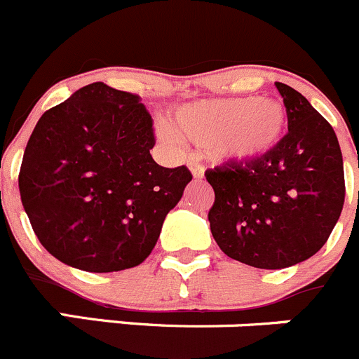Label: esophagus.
<instances>
[{
	"label": "esophagus",
	"mask_w": 359,
	"mask_h": 359,
	"mask_svg": "<svg viewBox=\"0 0 359 359\" xmlns=\"http://www.w3.org/2000/svg\"><path fill=\"white\" fill-rule=\"evenodd\" d=\"M189 170L195 179H202L203 177V166L200 163H189Z\"/></svg>",
	"instance_id": "34e87169"
}]
</instances>
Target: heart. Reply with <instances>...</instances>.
Instances as JSON below:
<instances>
[{
  "instance_id": "1",
  "label": "heart",
  "mask_w": 359,
  "mask_h": 359,
  "mask_svg": "<svg viewBox=\"0 0 359 359\" xmlns=\"http://www.w3.org/2000/svg\"><path fill=\"white\" fill-rule=\"evenodd\" d=\"M175 126L200 145H210L219 159L248 163L267 156L287 130V111L276 100L259 97L209 99L187 104L175 113ZM168 143L179 142L170 127H161Z\"/></svg>"
}]
</instances>
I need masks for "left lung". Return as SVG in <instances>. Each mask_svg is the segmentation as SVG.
<instances>
[{
    "instance_id": "8db88e82",
    "label": "left lung",
    "mask_w": 359,
    "mask_h": 359,
    "mask_svg": "<svg viewBox=\"0 0 359 359\" xmlns=\"http://www.w3.org/2000/svg\"><path fill=\"white\" fill-rule=\"evenodd\" d=\"M289 133L267 156L205 172L210 232L230 259L283 269L316 255L340 217L346 180L337 134L299 92L276 83Z\"/></svg>"
}]
</instances>
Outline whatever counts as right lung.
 <instances>
[{"label":"right lung","mask_w":359,"mask_h":359,"mask_svg":"<svg viewBox=\"0 0 359 359\" xmlns=\"http://www.w3.org/2000/svg\"><path fill=\"white\" fill-rule=\"evenodd\" d=\"M154 120L138 95L92 83L48 109L22 156L19 191L40 244L90 273L140 266L193 175L150 156Z\"/></svg>","instance_id":"1"}]
</instances>
